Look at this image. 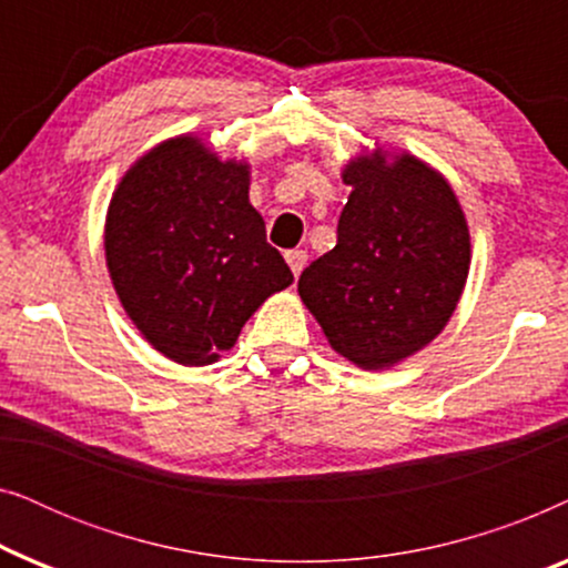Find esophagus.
Listing matches in <instances>:
<instances>
[{"instance_id":"esophagus-1","label":"esophagus","mask_w":568,"mask_h":568,"mask_svg":"<svg viewBox=\"0 0 568 568\" xmlns=\"http://www.w3.org/2000/svg\"><path fill=\"white\" fill-rule=\"evenodd\" d=\"M284 255H286V263H290L292 274L300 276L302 268H305V263H307V253L305 251H286Z\"/></svg>"}]
</instances>
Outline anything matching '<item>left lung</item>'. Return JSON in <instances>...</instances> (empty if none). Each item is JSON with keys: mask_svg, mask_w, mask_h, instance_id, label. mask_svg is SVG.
<instances>
[{"mask_svg": "<svg viewBox=\"0 0 568 568\" xmlns=\"http://www.w3.org/2000/svg\"><path fill=\"white\" fill-rule=\"evenodd\" d=\"M338 243L302 271L297 292L331 348L390 369L445 331L470 271V230L447 178L408 152L356 154Z\"/></svg>", "mask_w": 568, "mask_h": 568, "instance_id": "obj_1", "label": "left lung"}]
</instances>
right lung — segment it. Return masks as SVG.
<instances>
[{
	"instance_id": "obj_1",
	"label": "right lung",
	"mask_w": 568,
	"mask_h": 568,
	"mask_svg": "<svg viewBox=\"0 0 568 568\" xmlns=\"http://www.w3.org/2000/svg\"><path fill=\"white\" fill-rule=\"evenodd\" d=\"M247 191L245 160L181 134L144 152L108 204L113 290L152 348L183 367L220 359L247 317L294 282Z\"/></svg>"
}]
</instances>
